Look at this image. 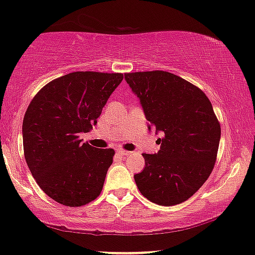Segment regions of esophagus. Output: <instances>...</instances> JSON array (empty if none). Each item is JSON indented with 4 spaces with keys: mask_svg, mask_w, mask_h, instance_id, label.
Wrapping results in <instances>:
<instances>
[{
    "mask_svg": "<svg viewBox=\"0 0 255 255\" xmlns=\"http://www.w3.org/2000/svg\"><path fill=\"white\" fill-rule=\"evenodd\" d=\"M117 153L119 156H128L130 155V151H127V150H123V149H118L117 150Z\"/></svg>",
    "mask_w": 255,
    "mask_h": 255,
    "instance_id": "1",
    "label": "esophagus"
}]
</instances>
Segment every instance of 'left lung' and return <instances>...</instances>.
Instances as JSON below:
<instances>
[{"label":"left lung","mask_w":255,"mask_h":255,"mask_svg":"<svg viewBox=\"0 0 255 255\" xmlns=\"http://www.w3.org/2000/svg\"><path fill=\"white\" fill-rule=\"evenodd\" d=\"M139 98L144 115L162 131L161 149L143 153L145 168L134 175L140 194L159 206L187 201L212 174L218 156L221 127L202 90L164 71L125 73Z\"/></svg>","instance_id":"obj_1"}]
</instances>
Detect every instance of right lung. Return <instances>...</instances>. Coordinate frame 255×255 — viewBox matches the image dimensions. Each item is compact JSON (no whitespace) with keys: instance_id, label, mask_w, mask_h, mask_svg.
<instances>
[{"instance_id":"obj_1","label":"right lung","mask_w":255,"mask_h":255,"mask_svg":"<svg viewBox=\"0 0 255 255\" xmlns=\"http://www.w3.org/2000/svg\"><path fill=\"white\" fill-rule=\"evenodd\" d=\"M122 73L73 72L52 80L24 113L22 133L28 168L51 199L81 207L99 196L115 150L83 143L122 83Z\"/></svg>"}]
</instances>
